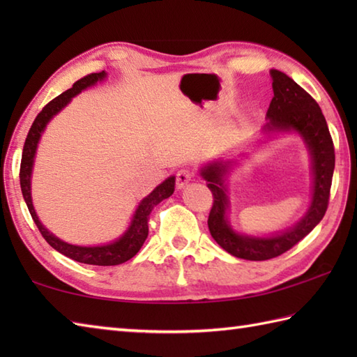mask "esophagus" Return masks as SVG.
I'll return each instance as SVG.
<instances>
[{
    "label": "esophagus",
    "instance_id": "esophagus-1",
    "mask_svg": "<svg viewBox=\"0 0 357 357\" xmlns=\"http://www.w3.org/2000/svg\"><path fill=\"white\" fill-rule=\"evenodd\" d=\"M192 179H193V172H192V170L181 169V170L176 173V187H178V188H183V187H185L187 183H190Z\"/></svg>",
    "mask_w": 357,
    "mask_h": 357
}]
</instances>
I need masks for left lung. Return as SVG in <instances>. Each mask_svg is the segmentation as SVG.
Returning <instances> with one entry per match:
<instances>
[{
    "mask_svg": "<svg viewBox=\"0 0 357 357\" xmlns=\"http://www.w3.org/2000/svg\"><path fill=\"white\" fill-rule=\"evenodd\" d=\"M273 79V100L267 110V124L264 133L285 135L298 133L312 159V202L307 213L290 229L273 233L270 236H252L233 230L229 216V196L225 178L230 173L233 161L208 162L201 169V176L213 195V207L208 215V230L227 253L247 261H267L280 256L304 239L321 222L328 207L333 172H335V146L322 110L312 96L284 72L270 70Z\"/></svg>",
    "mask_w": 357,
    "mask_h": 357,
    "instance_id": "1",
    "label": "left lung"
}]
</instances>
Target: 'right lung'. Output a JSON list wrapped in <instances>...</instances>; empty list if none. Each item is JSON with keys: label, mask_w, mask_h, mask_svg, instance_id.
<instances>
[{"label": "right lung", "mask_w": 357, "mask_h": 357, "mask_svg": "<svg viewBox=\"0 0 357 357\" xmlns=\"http://www.w3.org/2000/svg\"><path fill=\"white\" fill-rule=\"evenodd\" d=\"M107 73L104 70L100 73H90L87 77L78 79L75 82L73 87L66 90L64 93L56 96L55 100H52L45 107L38 113L35 118L32 127L27 133V138L24 142V149H22V158H21V169H20V184L21 192L24 196V201L27 204V208L32 215V219L35 221L38 230L43 234V238L49 242V244L59 252L61 255L70 257V259L81 262V264H90V265H118L123 264L139 252L144 241L149 236V216L153 210L155 206L159 202L170 198L174 192V176H169L164 183L159 184L153 192L149 196H146L141 202L138 208L135 210V215L130 221L128 229L124 231V234L116 241L109 242L104 245H93V247H82V245H73L69 242H64L55 234L50 233L45 227L41 224L40 218H38L36 211L32 204V192H30V179H32V170L36 155L38 142L41 139V135L45 130V126L49 124V121L61 112L67 104L72 101L73 96L81 93L82 90L95 86L98 81H102Z\"/></svg>", "instance_id": "1"}]
</instances>
